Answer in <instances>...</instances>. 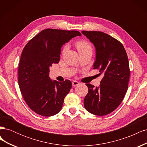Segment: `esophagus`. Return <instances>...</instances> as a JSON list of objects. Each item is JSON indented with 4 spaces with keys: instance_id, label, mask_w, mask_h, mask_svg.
<instances>
[{
    "instance_id": "obj_1",
    "label": "esophagus",
    "mask_w": 147,
    "mask_h": 147,
    "mask_svg": "<svg viewBox=\"0 0 147 147\" xmlns=\"http://www.w3.org/2000/svg\"><path fill=\"white\" fill-rule=\"evenodd\" d=\"M72 86H77L79 84V83L77 81L74 80L72 82Z\"/></svg>"
}]
</instances>
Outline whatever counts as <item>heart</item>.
Instances as JSON below:
<instances>
[{"label": "heart", "mask_w": 147, "mask_h": 147, "mask_svg": "<svg viewBox=\"0 0 147 147\" xmlns=\"http://www.w3.org/2000/svg\"><path fill=\"white\" fill-rule=\"evenodd\" d=\"M77 48L79 53L91 51V47L90 44L86 41H80L77 43ZM68 48V45H65L63 50V52H65Z\"/></svg>", "instance_id": "b5f03b06"}]
</instances>
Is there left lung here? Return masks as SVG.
Returning a JSON list of instances; mask_svg holds the SVG:
<instances>
[{
    "label": "left lung",
    "instance_id": "obj_1",
    "mask_svg": "<svg viewBox=\"0 0 147 147\" xmlns=\"http://www.w3.org/2000/svg\"><path fill=\"white\" fill-rule=\"evenodd\" d=\"M82 33L96 48L93 69L104 75L99 87L86 84L88 92L84 105L90 113L104 116L116 109L126 94L130 75L128 57L122 43L110 35L99 31Z\"/></svg>",
    "mask_w": 147,
    "mask_h": 147
}]
</instances>
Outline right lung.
<instances>
[{"instance_id": "add662e5", "label": "right lung", "mask_w": 147, "mask_h": 147, "mask_svg": "<svg viewBox=\"0 0 147 147\" xmlns=\"http://www.w3.org/2000/svg\"><path fill=\"white\" fill-rule=\"evenodd\" d=\"M81 35L77 30L47 29L24 48L18 67V84L25 102L34 112L51 117L60 112L72 83L69 80L53 81L49 77L50 67L59 62L63 45Z\"/></svg>"}]
</instances>
